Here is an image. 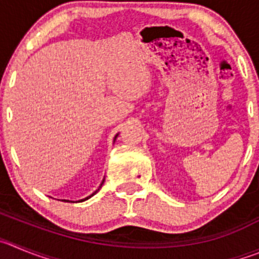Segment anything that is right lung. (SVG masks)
I'll return each mask as SVG.
<instances>
[{"label": "right lung", "instance_id": "obj_1", "mask_svg": "<svg viewBox=\"0 0 259 259\" xmlns=\"http://www.w3.org/2000/svg\"><path fill=\"white\" fill-rule=\"evenodd\" d=\"M117 135H118V134H116V135H115V138H113V142L116 141V138H117ZM103 181H105V179H103V180H102V183H101V185H100V188H98V189H97L96 192H94V193H92L91 195H88V197H87V198H84V199H80V200H78V202H84V200H87V199H89V198H91V197H93V195L96 194V193L98 192V190L101 189V187H102V184H103ZM62 202H69V200H66V199H62ZM72 203H74V202H72Z\"/></svg>", "mask_w": 259, "mask_h": 259}]
</instances>
